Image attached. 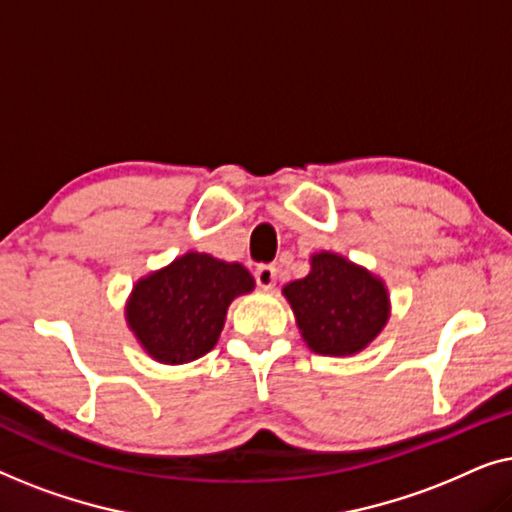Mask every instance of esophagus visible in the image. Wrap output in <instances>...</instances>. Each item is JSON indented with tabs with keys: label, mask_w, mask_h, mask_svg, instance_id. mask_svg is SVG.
Returning <instances> with one entry per match:
<instances>
[{
	"label": "esophagus",
	"mask_w": 512,
	"mask_h": 512,
	"mask_svg": "<svg viewBox=\"0 0 512 512\" xmlns=\"http://www.w3.org/2000/svg\"><path fill=\"white\" fill-rule=\"evenodd\" d=\"M254 277H256V284L261 286V289L270 291V289H275V284H277V268L275 265H258Z\"/></svg>",
	"instance_id": "34e87169"
}]
</instances>
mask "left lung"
<instances>
[{"mask_svg": "<svg viewBox=\"0 0 512 512\" xmlns=\"http://www.w3.org/2000/svg\"><path fill=\"white\" fill-rule=\"evenodd\" d=\"M300 338L314 354L354 356L387 326L389 289L382 277L335 251L310 256L307 277L286 284Z\"/></svg>", "mask_w": 512, "mask_h": 512, "instance_id": "1", "label": "left lung"}]
</instances>
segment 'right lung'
Masks as SVG:
<instances>
[{
  "instance_id": "right-lung-1",
  "label": "right lung",
  "mask_w": 512,
  "mask_h": 512,
  "mask_svg": "<svg viewBox=\"0 0 512 512\" xmlns=\"http://www.w3.org/2000/svg\"><path fill=\"white\" fill-rule=\"evenodd\" d=\"M254 286L244 265L186 251L137 279L125 300V321L153 361L181 366L214 349L230 303Z\"/></svg>"
}]
</instances>
